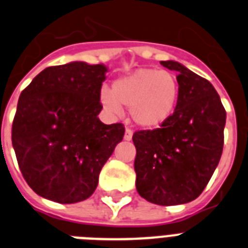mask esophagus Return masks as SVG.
Wrapping results in <instances>:
<instances>
[{"label":"esophagus","mask_w":248,"mask_h":248,"mask_svg":"<svg viewBox=\"0 0 248 248\" xmlns=\"http://www.w3.org/2000/svg\"><path fill=\"white\" fill-rule=\"evenodd\" d=\"M131 139H132V131L130 128H126V131H124V140L130 141Z\"/></svg>","instance_id":"obj_1"}]
</instances>
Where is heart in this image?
Instances as JSON below:
<instances>
[{
  "label": "heart",
  "instance_id": "b5f03b06",
  "mask_svg": "<svg viewBox=\"0 0 248 248\" xmlns=\"http://www.w3.org/2000/svg\"><path fill=\"white\" fill-rule=\"evenodd\" d=\"M178 95L180 85L172 72L139 68L117 78L112 93L103 90L100 100L110 113H120L124 106L130 108L131 118L138 126L155 128L172 116Z\"/></svg>",
  "mask_w": 248,
  "mask_h": 248
}]
</instances>
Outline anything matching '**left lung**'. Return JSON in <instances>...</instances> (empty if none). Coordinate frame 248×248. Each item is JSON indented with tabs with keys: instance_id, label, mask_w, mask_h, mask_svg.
<instances>
[{
	"instance_id": "1",
	"label": "left lung",
	"mask_w": 248,
	"mask_h": 248,
	"mask_svg": "<svg viewBox=\"0 0 248 248\" xmlns=\"http://www.w3.org/2000/svg\"><path fill=\"white\" fill-rule=\"evenodd\" d=\"M177 72L180 95L160 127L136 131V190L156 205H180L204 191L224 144L225 109L206 78L176 61H162Z\"/></svg>"
}]
</instances>
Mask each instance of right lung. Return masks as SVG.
<instances>
[{"label": "right lung", "mask_w": 248, "mask_h": 248, "mask_svg": "<svg viewBox=\"0 0 248 248\" xmlns=\"http://www.w3.org/2000/svg\"><path fill=\"white\" fill-rule=\"evenodd\" d=\"M104 65L70 62L44 68L21 92L11 140L24 180L39 196L74 204L95 191L122 141V124L98 118Z\"/></svg>", "instance_id": "add662e5"}]
</instances>
